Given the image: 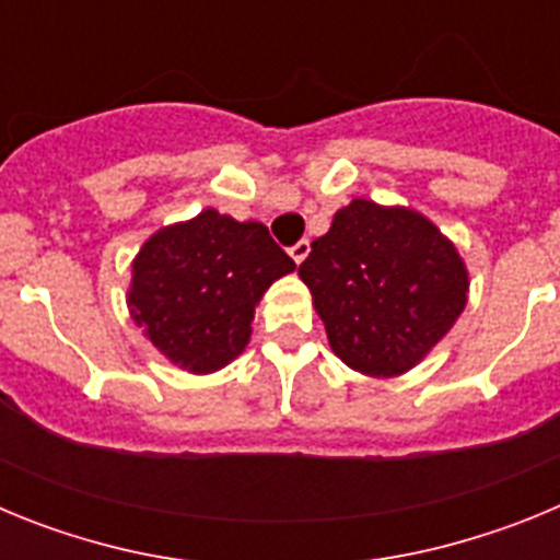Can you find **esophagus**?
Listing matches in <instances>:
<instances>
[{
	"instance_id": "esophagus-1",
	"label": "esophagus",
	"mask_w": 560,
	"mask_h": 560,
	"mask_svg": "<svg viewBox=\"0 0 560 560\" xmlns=\"http://www.w3.org/2000/svg\"><path fill=\"white\" fill-rule=\"evenodd\" d=\"M308 252H311V244H308V241H300V244L291 246L289 255H291V260H294V264L300 266V264H303V260H305V257H308Z\"/></svg>"
}]
</instances>
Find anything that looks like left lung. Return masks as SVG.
I'll return each mask as SVG.
<instances>
[{
	"label": "left lung",
	"mask_w": 560,
	"mask_h": 560,
	"mask_svg": "<svg viewBox=\"0 0 560 560\" xmlns=\"http://www.w3.org/2000/svg\"><path fill=\"white\" fill-rule=\"evenodd\" d=\"M300 277L330 350L370 378L427 359L468 303V269L423 212L353 199L311 244Z\"/></svg>",
	"instance_id": "1"
}]
</instances>
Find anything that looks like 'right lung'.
<instances>
[{"label":"right lung","instance_id":"right-lung-1","mask_svg":"<svg viewBox=\"0 0 560 560\" xmlns=\"http://www.w3.org/2000/svg\"><path fill=\"white\" fill-rule=\"evenodd\" d=\"M296 266L260 221L219 210L153 232L131 260L126 305L171 364L210 375L244 353L255 308Z\"/></svg>","mask_w":560,"mask_h":560}]
</instances>
